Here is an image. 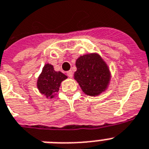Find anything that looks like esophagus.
<instances>
[{
	"label": "esophagus",
	"mask_w": 149,
	"mask_h": 149,
	"mask_svg": "<svg viewBox=\"0 0 149 149\" xmlns=\"http://www.w3.org/2000/svg\"><path fill=\"white\" fill-rule=\"evenodd\" d=\"M67 76L70 77V78H72V77H73V72H72V70L67 71Z\"/></svg>",
	"instance_id": "esophagus-1"
}]
</instances>
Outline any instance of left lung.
Returning <instances> with one entry per match:
<instances>
[{
  "instance_id": "left-lung-1",
  "label": "left lung",
  "mask_w": 149,
  "mask_h": 149,
  "mask_svg": "<svg viewBox=\"0 0 149 149\" xmlns=\"http://www.w3.org/2000/svg\"><path fill=\"white\" fill-rule=\"evenodd\" d=\"M76 66L74 79L87 95H98L107 88L111 74L108 67L98 54L81 56L76 61Z\"/></svg>"
}]
</instances>
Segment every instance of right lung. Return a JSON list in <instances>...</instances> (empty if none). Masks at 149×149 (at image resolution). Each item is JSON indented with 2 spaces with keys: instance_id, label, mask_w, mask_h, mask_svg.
Wrapping results in <instances>:
<instances>
[{
  "instance_id": "obj_1",
  "label": "right lung",
  "mask_w": 149,
  "mask_h": 149,
  "mask_svg": "<svg viewBox=\"0 0 149 149\" xmlns=\"http://www.w3.org/2000/svg\"><path fill=\"white\" fill-rule=\"evenodd\" d=\"M67 78L60 71H55L52 65L47 63L43 67L42 73L38 78L37 86L40 92L48 98H54V93L58 92L62 81Z\"/></svg>"
}]
</instances>
